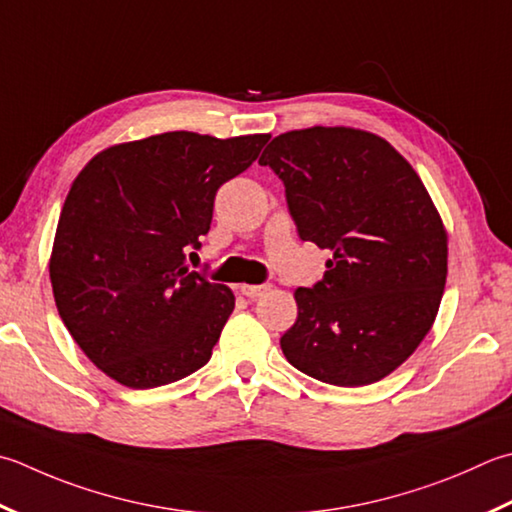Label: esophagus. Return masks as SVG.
I'll return each instance as SVG.
<instances>
[{"mask_svg": "<svg viewBox=\"0 0 512 512\" xmlns=\"http://www.w3.org/2000/svg\"><path fill=\"white\" fill-rule=\"evenodd\" d=\"M239 290H242V295H246L250 299H257V297H262L266 290H270V286L268 284H242L239 286Z\"/></svg>", "mask_w": 512, "mask_h": 512, "instance_id": "obj_1", "label": "esophagus"}]
</instances>
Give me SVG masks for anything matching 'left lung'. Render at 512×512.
I'll use <instances>...</instances> for the list:
<instances>
[{"instance_id":"obj_1","label":"left lung","mask_w":512,"mask_h":512,"mask_svg":"<svg viewBox=\"0 0 512 512\" xmlns=\"http://www.w3.org/2000/svg\"><path fill=\"white\" fill-rule=\"evenodd\" d=\"M286 188L304 242L328 248L322 282L297 288V322L279 339L297 370L333 386L379 382L433 326L448 235L422 179L386 139L313 126L259 157Z\"/></svg>"}]
</instances>
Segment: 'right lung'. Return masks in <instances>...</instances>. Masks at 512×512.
<instances>
[{
	"instance_id": "1",
	"label": "right lung",
	"mask_w": 512,
	"mask_h": 512,
	"mask_svg": "<svg viewBox=\"0 0 512 512\" xmlns=\"http://www.w3.org/2000/svg\"><path fill=\"white\" fill-rule=\"evenodd\" d=\"M270 135L162 133L110 146L82 168L59 215L50 284L59 317L102 373L155 388L202 368L235 308L233 290L188 270L219 186Z\"/></svg>"
}]
</instances>
